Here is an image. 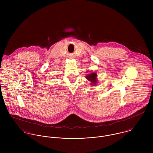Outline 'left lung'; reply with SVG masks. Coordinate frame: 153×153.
Instances as JSON below:
<instances>
[{"instance_id":"obj_1","label":"left lung","mask_w":153,"mask_h":153,"mask_svg":"<svg viewBox=\"0 0 153 153\" xmlns=\"http://www.w3.org/2000/svg\"><path fill=\"white\" fill-rule=\"evenodd\" d=\"M97 74L96 72H92L87 74L85 76V78H86V79H87L88 81L91 82V85L95 86L98 82V79H97Z\"/></svg>"}]
</instances>
